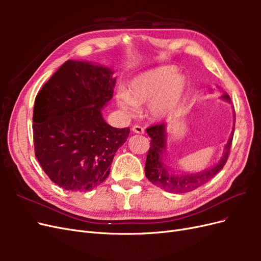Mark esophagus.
<instances>
[{"mask_svg":"<svg viewBox=\"0 0 261 261\" xmlns=\"http://www.w3.org/2000/svg\"><path fill=\"white\" fill-rule=\"evenodd\" d=\"M132 130L136 134H145L144 127H141V126H139V125H134L132 127Z\"/></svg>","mask_w":261,"mask_h":261,"instance_id":"34e87169","label":"esophagus"}]
</instances>
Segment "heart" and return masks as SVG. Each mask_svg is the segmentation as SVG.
I'll return each instance as SVG.
<instances>
[{
  "instance_id": "heart-1",
  "label": "heart",
  "mask_w": 261,
  "mask_h": 261,
  "mask_svg": "<svg viewBox=\"0 0 261 261\" xmlns=\"http://www.w3.org/2000/svg\"><path fill=\"white\" fill-rule=\"evenodd\" d=\"M174 65L150 68L136 75L127 90L117 93V105L125 113L135 115L138 107L149 105L155 120H168L175 115L188 89L187 77L177 73Z\"/></svg>"
}]
</instances>
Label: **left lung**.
Wrapping results in <instances>:
<instances>
[{"label": "left lung", "mask_w": 261, "mask_h": 261, "mask_svg": "<svg viewBox=\"0 0 261 261\" xmlns=\"http://www.w3.org/2000/svg\"><path fill=\"white\" fill-rule=\"evenodd\" d=\"M219 90L222 91V96L220 99L225 100L231 103V98L218 86ZM211 91H213L211 89ZM235 121V113H233ZM234 126L224 146L222 155L216 164L203 169L199 172H184V171H173L167 162V125L159 124L147 128L148 135L151 138L150 148L147 154L145 173L147 178L151 183L161 189H164L169 193L181 194L188 193L199 186L206 184L212 177H215L218 173L223 169L227 160L228 152L232 145V139L234 135Z\"/></svg>", "instance_id": "obj_1"}]
</instances>
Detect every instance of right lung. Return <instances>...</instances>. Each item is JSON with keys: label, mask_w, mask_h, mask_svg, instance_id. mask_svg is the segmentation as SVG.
<instances>
[{"label": "right lung", "mask_w": 261, "mask_h": 261, "mask_svg": "<svg viewBox=\"0 0 261 261\" xmlns=\"http://www.w3.org/2000/svg\"><path fill=\"white\" fill-rule=\"evenodd\" d=\"M112 68L68 60L46 82L35 100V153L53 183L87 192L110 174L117 149L129 128H115L102 115L113 97Z\"/></svg>", "instance_id": "obj_1"}]
</instances>
